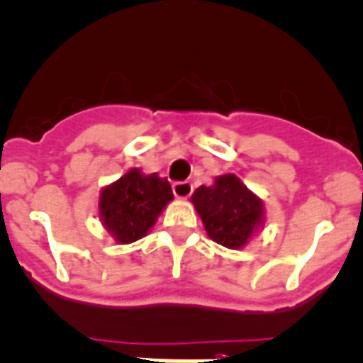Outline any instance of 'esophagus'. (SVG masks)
Here are the masks:
<instances>
[{"mask_svg":"<svg viewBox=\"0 0 363 363\" xmlns=\"http://www.w3.org/2000/svg\"><path fill=\"white\" fill-rule=\"evenodd\" d=\"M172 188H174V195L177 199H188L189 195H191V191H194V186L186 181L174 182V186H172Z\"/></svg>","mask_w":363,"mask_h":363,"instance_id":"34e87169","label":"esophagus"}]
</instances>
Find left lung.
Masks as SVG:
<instances>
[{
	"label": "left lung",
	"instance_id": "1",
	"mask_svg": "<svg viewBox=\"0 0 363 363\" xmlns=\"http://www.w3.org/2000/svg\"><path fill=\"white\" fill-rule=\"evenodd\" d=\"M206 233L217 244L238 250L262 226L264 206L233 174L220 175L213 186H201L191 195Z\"/></svg>",
	"mask_w": 363,
	"mask_h": 363
}]
</instances>
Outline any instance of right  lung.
<instances>
[{
  "label": "right lung",
  "mask_w": 363,
  "mask_h": 363,
  "mask_svg": "<svg viewBox=\"0 0 363 363\" xmlns=\"http://www.w3.org/2000/svg\"><path fill=\"white\" fill-rule=\"evenodd\" d=\"M172 199L166 179L157 174L143 175L141 169L133 168L101 191V220L117 242H135L148 233Z\"/></svg>",
  "instance_id": "add662e5"
}]
</instances>
